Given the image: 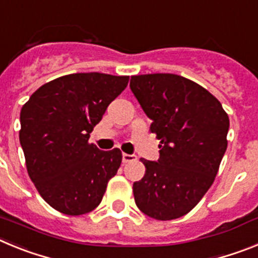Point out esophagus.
Masks as SVG:
<instances>
[{
	"instance_id": "34e87169",
	"label": "esophagus",
	"mask_w": 258,
	"mask_h": 258,
	"mask_svg": "<svg viewBox=\"0 0 258 258\" xmlns=\"http://www.w3.org/2000/svg\"><path fill=\"white\" fill-rule=\"evenodd\" d=\"M137 160L136 155H129V154H122V163H131V161Z\"/></svg>"
}]
</instances>
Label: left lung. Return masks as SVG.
Wrapping results in <instances>:
<instances>
[{
	"label": "left lung",
	"mask_w": 258,
	"mask_h": 258,
	"mask_svg": "<svg viewBox=\"0 0 258 258\" xmlns=\"http://www.w3.org/2000/svg\"><path fill=\"white\" fill-rule=\"evenodd\" d=\"M131 89L160 140L159 160L141 159L146 173L133 183L134 200L149 217L175 220L213 183L227 149L229 116L207 89L178 75L132 76Z\"/></svg>",
	"instance_id": "obj_1"
}]
</instances>
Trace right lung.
I'll return each instance as SVG.
<instances>
[{"mask_svg": "<svg viewBox=\"0 0 258 258\" xmlns=\"http://www.w3.org/2000/svg\"><path fill=\"white\" fill-rule=\"evenodd\" d=\"M129 76L72 74L38 88L20 111L19 140L29 178L60 213L97 208L121 165L118 149L101 151L89 137Z\"/></svg>", "mask_w": 258, "mask_h": 258, "instance_id": "right-lung-1", "label": "right lung"}]
</instances>
